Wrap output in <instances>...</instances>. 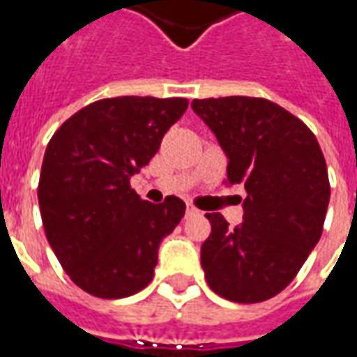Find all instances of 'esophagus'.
I'll return each instance as SVG.
<instances>
[{
	"instance_id": "esophagus-1",
	"label": "esophagus",
	"mask_w": 357,
	"mask_h": 357,
	"mask_svg": "<svg viewBox=\"0 0 357 357\" xmlns=\"http://www.w3.org/2000/svg\"><path fill=\"white\" fill-rule=\"evenodd\" d=\"M201 212L199 210L195 208L193 204H187V208H185V218H193V216H199Z\"/></svg>"
}]
</instances>
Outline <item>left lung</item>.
<instances>
[{
    "label": "left lung",
    "mask_w": 357,
    "mask_h": 357,
    "mask_svg": "<svg viewBox=\"0 0 357 357\" xmlns=\"http://www.w3.org/2000/svg\"><path fill=\"white\" fill-rule=\"evenodd\" d=\"M227 155V181L243 183V224L206 214L201 264L212 291L239 304L275 296L321 237L331 185L321 147L289 110L262 97L195 99Z\"/></svg>",
    "instance_id": "left-lung-1"
}]
</instances>
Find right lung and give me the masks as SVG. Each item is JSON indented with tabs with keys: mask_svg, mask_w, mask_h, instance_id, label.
Instances as JSON below:
<instances>
[{
	"mask_svg": "<svg viewBox=\"0 0 357 357\" xmlns=\"http://www.w3.org/2000/svg\"><path fill=\"white\" fill-rule=\"evenodd\" d=\"M183 97H112L78 110L53 133L38 185L43 229L82 291L124 298L155 275L160 241L185 214V202L141 199L130 185L164 133L178 122Z\"/></svg>",
	"mask_w": 357,
	"mask_h": 357,
	"instance_id": "right-lung-1",
	"label": "right lung"
}]
</instances>
